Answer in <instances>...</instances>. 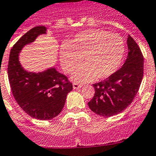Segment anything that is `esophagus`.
Listing matches in <instances>:
<instances>
[{"instance_id": "esophagus-1", "label": "esophagus", "mask_w": 156, "mask_h": 156, "mask_svg": "<svg viewBox=\"0 0 156 156\" xmlns=\"http://www.w3.org/2000/svg\"><path fill=\"white\" fill-rule=\"evenodd\" d=\"M81 87H82V85H80V84L77 83V82H74V83H73V88H74V89H80Z\"/></svg>"}]
</instances>
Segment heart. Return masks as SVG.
Wrapping results in <instances>:
<instances>
[{
	"label": "heart",
	"mask_w": 156,
	"mask_h": 156,
	"mask_svg": "<svg viewBox=\"0 0 156 156\" xmlns=\"http://www.w3.org/2000/svg\"><path fill=\"white\" fill-rule=\"evenodd\" d=\"M125 42L121 36L103 30H89L77 34L60 49L63 70L72 72L82 59V67L74 72L73 78L79 82L93 79L104 80L116 72L122 61Z\"/></svg>",
	"instance_id": "obj_1"
}]
</instances>
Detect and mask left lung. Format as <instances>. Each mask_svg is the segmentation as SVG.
Segmentation results:
<instances>
[{"mask_svg": "<svg viewBox=\"0 0 156 156\" xmlns=\"http://www.w3.org/2000/svg\"><path fill=\"white\" fill-rule=\"evenodd\" d=\"M128 55L122 67L109 78L93 84L95 93L88 103L93 112L111 117L125 110L137 93L144 74V56L137 43L127 35Z\"/></svg>", "mask_w": 156, "mask_h": 156, "instance_id": "8db88e82", "label": "left lung"}]
</instances>
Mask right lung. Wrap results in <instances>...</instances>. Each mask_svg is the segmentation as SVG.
Instances as JSON below:
<instances>
[{"label": "right lung", "mask_w": 156, "mask_h": 156, "mask_svg": "<svg viewBox=\"0 0 156 156\" xmlns=\"http://www.w3.org/2000/svg\"><path fill=\"white\" fill-rule=\"evenodd\" d=\"M45 33V27L38 26L22 36L11 49L8 65L9 83L15 100L27 115L40 120L57 116L63 110L67 93L73 89L67 77L55 68L31 73L20 65L19 53L22 48Z\"/></svg>", "instance_id": "1"}]
</instances>
